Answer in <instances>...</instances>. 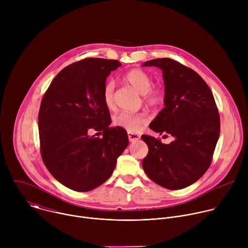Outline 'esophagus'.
Masks as SVG:
<instances>
[{
    "label": "esophagus",
    "mask_w": 248,
    "mask_h": 248,
    "mask_svg": "<svg viewBox=\"0 0 248 248\" xmlns=\"http://www.w3.org/2000/svg\"><path fill=\"white\" fill-rule=\"evenodd\" d=\"M127 136H128V140L130 141V142H135V141H137L140 136L136 133H132V132H127Z\"/></svg>",
    "instance_id": "1"
}]
</instances>
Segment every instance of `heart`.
I'll return each instance as SVG.
<instances>
[{
  "instance_id": "1",
  "label": "heart",
  "mask_w": 248,
  "mask_h": 248,
  "mask_svg": "<svg viewBox=\"0 0 248 248\" xmlns=\"http://www.w3.org/2000/svg\"><path fill=\"white\" fill-rule=\"evenodd\" d=\"M124 80L133 86L140 94L144 95L145 101L149 105H159L164 99V92L160 87L153 85L151 76L145 70L134 68L129 70L124 76ZM115 81L113 79L107 80L103 88V100L106 107L112 109L115 105L114 102ZM147 123V117L144 114H133L129 112H122L115 117V124L126 129L129 132H138Z\"/></svg>"
}]
</instances>
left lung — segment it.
Returning a JSON list of instances; mask_svg holds the SVG:
<instances>
[{"instance_id":"1","label":"left lung","mask_w":248,"mask_h":248,"mask_svg":"<svg viewBox=\"0 0 248 248\" xmlns=\"http://www.w3.org/2000/svg\"><path fill=\"white\" fill-rule=\"evenodd\" d=\"M163 72L165 107L149 127L170 134V144L153 136L141 138L148 146L142 167L148 178L167 189H182L208 170L220 135V117L212 91L191 68L169 58L145 62Z\"/></svg>"}]
</instances>
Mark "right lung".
<instances>
[{"label": "right lung", "instance_id": "add662e5", "mask_svg": "<svg viewBox=\"0 0 248 248\" xmlns=\"http://www.w3.org/2000/svg\"><path fill=\"white\" fill-rule=\"evenodd\" d=\"M117 60L89 58L62 68L40 106L38 128L43 162L54 178L75 191L92 190L112 175L128 145L126 131L110 127L103 88ZM92 129L103 138L90 136Z\"/></svg>", "mask_w": 248, "mask_h": 248}]
</instances>
